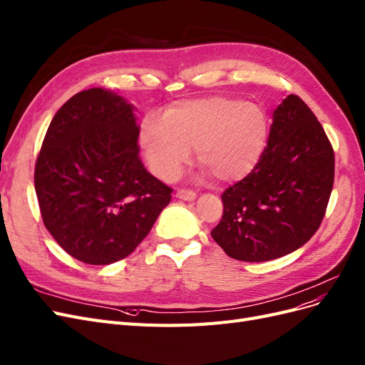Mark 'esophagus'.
I'll list each match as a JSON object with an SVG mask.
<instances>
[{
    "label": "esophagus",
    "instance_id": "esophagus-1",
    "mask_svg": "<svg viewBox=\"0 0 365 365\" xmlns=\"http://www.w3.org/2000/svg\"><path fill=\"white\" fill-rule=\"evenodd\" d=\"M195 191L192 190H185V187H182V190H179L178 192H175V197L180 198V200H187V202H191V200L195 198Z\"/></svg>",
    "mask_w": 365,
    "mask_h": 365
}]
</instances>
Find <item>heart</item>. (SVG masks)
<instances>
[{"mask_svg":"<svg viewBox=\"0 0 365 365\" xmlns=\"http://www.w3.org/2000/svg\"><path fill=\"white\" fill-rule=\"evenodd\" d=\"M269 120L262 106L238 97L214 96L187 100L165 115H147L140 123V144L150 170L174 180L197 148V159L218 182L247 178L262 159Z\"/></svg>","mask_w":365,"mask_h":365,"instance_id":"heart-1","label":"heart"}]
</instances>
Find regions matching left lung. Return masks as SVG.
Listing matches in <instances>:
<instances>
[{
    "instance_id": "obj_1",
    "label": "left lung",
    "mask_w": 365,
    "mask_h": 365,
    "mask_svg": "<svg viewBox=\"0 0 365 365\" xmlns=\"http://www.w3.org/2000/svg\"><path fill=\"white\" fill-rule=\"evenodd\" d=\"M335 155L314 112L288 96L273 113L256 168L221 194L214 241L233 259L265 262L308 242L331 198Z\"/></svg>"
}]
</instances>
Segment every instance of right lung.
<instances>
[{
    "mask_svg": "<svg viewBox=\"0 0 365 365\" xmlns=\"http://www.w3.org/2000/svg\"><path fill=\"white\" fill-rule=\"evenodd\" d=\"M133 109L100 88L69 98L34 165L41 215L62 249L91 265L124 259L140 244L173 187L144 168Z\"/></svg>",
    "mask_w": 365,
    "mask_h": 365,
    "instance_id": "obj_1",
    "label": "right lung"
}]
</instances>
